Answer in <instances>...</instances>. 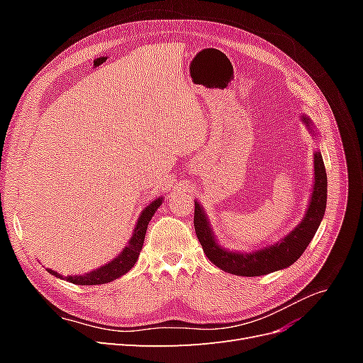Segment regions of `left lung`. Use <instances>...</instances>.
Listing matches in <instances>:
<instances>
[{"mask_svg":"<svg viewBox=\"0 0 363 363\" xmlns=\"http://www.w3.org/2000/svg\"><path fill=\"white\" fill-rule=\"evenodd\" d=\"M301 123L309 130L312 136L318 135L312 119L306 115H301ZM313 188L309 206L301 223L296 225L291 233L281 238L277 242L262 247L259 250L247 251H230L219 245L215 233L212 232V225L201 204L195 200V215L194 227L200 244L213 265L221 268L225 272L235 274L242 277H257L267 276L269 272L280 271L291 267L311 244L318 227H320L327 203V174L324 168V160L320 151L313 155Z\"/></svg>","mask_w":363,"mask_h":363,"instance_id":"8db88e82","label":"left lung"}]
</instances>
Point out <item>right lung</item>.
Instances as JSON below:
<instances>
[{
  "instance_id": "right-lung-1",
  "label": "right lung",
  "mask_w": 363,
  "mask_h": 363,
  "mask_svg": "<svg viewBox=\"0 0 363 363\" xmlns=\"http://www.w3.org/2000/svg\"><path fill=\"white\" fill-rule=\"evenodd\" d=\"M162 201L163 199L159 196V199L151 201L144 211H142L140 216L138 218V223L135 225L133 235H131V238L128 239L127 247H124V250L121 251L112 262L106 263V265L100 267L98 269L83 274V276H68L65 277V280H68L69 283H74V284H82V286H91V284H103V283L113 281L121 276H124V274L133 268V265L136 263L142 245H144L148 223L151 221L152 215H155L157 208L160 207ZM48 272L52 274V276H56L57 279H63V276H60V274L56 271L48 269Z\"/></svg>"
}]
</instances>
